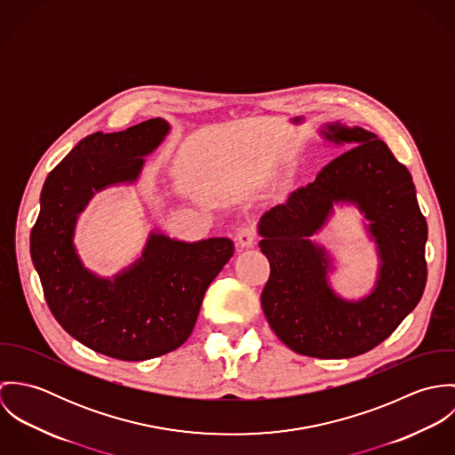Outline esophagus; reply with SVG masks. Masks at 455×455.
Listing matches in <instances>:
<instances>
[{
	"label": "esophagus",
	"mask_w": 455,
	"mask_h": 455,
	"mask_svg": "<svg viewBox=\"0 0 455 455\" xmlns=\"http://www.w3.org/2000/svg\"><path fill=\"white\" fill-rule=\"evenodd\" d=\"M256 243V228L254 226H245L238 229L236 233V245L240 249H249Z\"/></svg>",
	"instance_id": "esophagus-1"
}]
</instances>
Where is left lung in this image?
<instances>
[{
	"label": "left lung",
	"mask_w": 455,
	"mask_h": 455,
	"mask_svg": "<svg viewBox=\"0 0 455 455\" xmlns=\"http://www.w3.org/2000/svg\"><path fill=\"white\" fill-rule=\"evenodd\" d=\"M321 134L345 152L312 184L260 217V252L271 269L260 305L291 350L347 359L382 343L420 301L427 278V222L410 172L375 132L327 123ZM338 204H352L363 213L381 260L374 289L359 300H347L330 287L331 260L311 240Z\"/></svg>",
	"instance_id": "1"
}]
</instances>
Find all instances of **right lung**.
<instances>
[{
	"mask_svg": "<svg viewBox=\"0 0 455 455\" xmlns=\"http://www.w3.org/2000/svg\"><path fill=\"white\" fill-rule=\"evenodd\" d=\"M157 117L80 140L49 173L31 231V259L47 305L76 341L121 361L179 348L193 332L203 296L231 259L229 238L180 242L150 231L141 256L112 278L87 269L75 247L78 215L96 193L134 184L170 132Z\"/></svg>",
	"mask_w": 455,
	"mask_h": 455,
	"instance_id": "right-lung-1",
	"label": "right lung"
}]
</instances>
